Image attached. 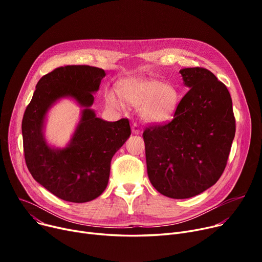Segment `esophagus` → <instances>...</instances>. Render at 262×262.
I'll return each instance as SVG.
<instances>
[{
  "label": "esophagus",
  "mask_w": 262,
  "mask_h": 262,
  "mask_svg": "<svg viewBox=\"0 0 262 262\" xmlns=\"http://www.w3.org/2000/svg\"><path fill=\"white\" fill-rule=\"evenodd\" d=\"M132 130H133V133H134L135 135H139V134H140V132H141V129H140L139 125H138V124H137L136 122H134V123H133V125H132Z\"/></svg>",
  "instance_id": "1"
}]
</instances>
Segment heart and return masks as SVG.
Returning a JSON list of instances; mask_svg holds the SVG:
<instances>
[{"mask_svg": "<svg viewBox=\"0 0 262 262\" xmlns=\"http://www.w3.org/2000/svg\"><path fill=\"white\" fill-rule=\"evenodd\" d=\"M118 94L127 104L136 107L142 106L141 117L154 124L168 121L180 103L177 88L155 78L129 77L124 79L118 86ZM121 101L114 92L106 94V102L113 108L122 109L124 104Z\"/></svg>", "mask_w": 262, "mask_h": 262, "instance_id": "1", "label": "heart"}]
</instances>
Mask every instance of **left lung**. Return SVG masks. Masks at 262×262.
<instances>
[{
	"instance_id": "obj_1",
	"label": "left lung",
	"mask_w": 262,
	"mask_h": 262,
	"mask_svg": "<svg viewBox=\"0 0 262 262\" xmlns=\"http://www.w3.org/2000/svg\"><path fill=\"white\" fill-rule=\"evenodd\" d=\"M180 73L189 91L174 118L143 132L149 182L171 199H189L213 186L223 174L236 120L228 89L205 68Z\"/></svg>"
}]
</instances>
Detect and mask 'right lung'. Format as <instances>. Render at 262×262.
I'll return each mask as SVG.
<instances>
[{
    "label": "right lung",
    "mask_w": 262,
    "mask_h": 262,
    "mask_svg": "<svg viewBox=\"0 0 262 262\" xmlns=\"http://www.w3.org/2000/svg\"><path fill=\"white\" fill-rule=\"evenodd\" d=\"M106 73L90 66H64L41 77L22 120L25 162L34 180L57 198L86 203L106 189L110 162L130 136L128 119L107 122L90 106ZM72 97L84 106L72 141L63 149L49 147L43 127L47 110L56 100Z\"/></svg>",
    "instance_id": "add662e5"
}]
</instances>
